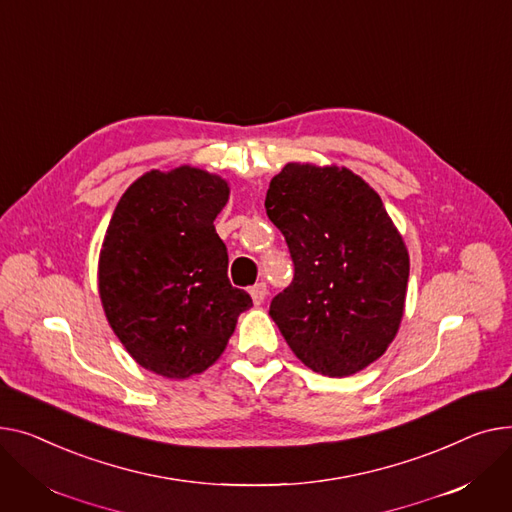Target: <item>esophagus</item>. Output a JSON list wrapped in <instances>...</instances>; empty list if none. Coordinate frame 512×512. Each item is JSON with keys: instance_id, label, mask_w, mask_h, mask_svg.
I'll return each instance as SVG.
<instances>
[{"instance_id": "1", "label": "esophagus", "mask_w": 512, "mask_h": 512, "mask_svg": "<svg viewBox=\"0 0 512 512\" xmlns=\"http://www.w3.org/2000/svg\"><path fill=\"white\" fill-rule=\"evenodd\" d=\"M266 283H256L254 287H250V295H252V299H254V304L256 306H260L262 302H264V297H266Z\"/></svg>"}]
</instances>
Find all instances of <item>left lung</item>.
Here are the masks:
<instances>
[{
	"instance_id": "8db88e82",
	"label": "left lung",
	"mask_w": 512,
	"mask_h": 512,
	"mask_svg": "<svg viewBox=\"0 0 512 512\" xmlns=\"http://www.w3.org/2000/svg\"><path fill=\"white\" fill-rule=\"evenodd\" d=\"M264 206L295 266L270 318L310 370L362 372L397 337L409 281L407 246L380 196L347 167L287 163Z\"/></svg>"
}]
</instances>
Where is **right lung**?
I'll return each mask as SVG.
<instances>
[{"label": "right lung", "instance_id": "right-lung-1", "mask_svg": "<svg viewBox=\"0 0 512 512\" xmlns=\"http://www.w3.org/2000/svg\"><path fill=\"white\" fill-rule=\"evenodd\" d=\"M229 200L221 175L153 169L119 198L99 254V297L134 362L184 380L213 366L252 297L227 277L215 219Z\"/></svg>", "mask_w": 512, "mask_h": 512}]
</instances>
